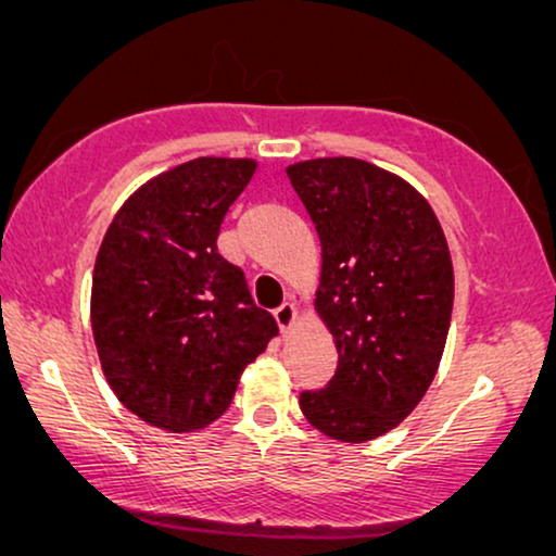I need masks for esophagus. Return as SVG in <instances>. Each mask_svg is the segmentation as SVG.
<instances>
[{"instance_id":"1","label":"esophagus","mask_w":556,"mask_h":556,"mask_svg":"<svg viewBox=\"0 0 556 556\" xmlns=\"http://www.w3.org/2000/svg\"><path fill=\"white\" fill-rule=\"evenodd\" d=\"M273 314H276V321L280 326V331H288L295 324V306L291 301L280 303V306L273 311Z\"/></svg>"}]
</instances>
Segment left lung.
<instances>
[{
    "label": "left lung",
    "instance_id": "8db88e82",
    "mask_svg": "<svg viewBox=\"0 0 556 556\" xmlns=\"http://www.w3.org/2000/svg\"><path fill=\"white\" fill-rule=\"evenodd\" d=\"M321 240L316 311L337 341V375L301 392L324 435L367 443L405 420L435 379L453 314V261L428 200L352 156L286 169Z\"/></svg>",
    "mask_w": 556,
    "mask_h": 556
}]
</instances>
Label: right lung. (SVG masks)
I'll use <instances>...</instances> for the list:
<instances>
[{"label": "right lung", "mask_w": 556, "mask_h": 556, "mask_svg": "<svg viewBox=\"0 0 556 556\" xmlns=\"http://www.w3.org/2000/svg\"><path fill=\"white\" fill-rule=\"evenodd\" d=\"M253 159L200 156L124 202L96 257L90 324L121 405L169 432L207 428L278 333L245 273L217 253Z\"/></svg>", "instance_id": "1"}]
</instances>
